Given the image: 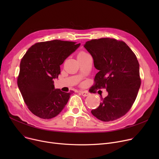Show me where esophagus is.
Segmentation results:
<instances>
[{
	"mask_svg": "<svg viewBox=\"0 0 159 159\" xmlns=\"http://www.w3.org/2000/svg\"><path fill=\"white\" fill-rule=\"evenodd\" d=\"M80 93L82 94V96H84V97H87V96H88L89 94V93L88 92V91H80Z\"/></svg>",
	"mask_w": 159,
	"mask_h": 159,
	"instance_id": "34e87169",
	"label": "esophagus"
}]
</instances>
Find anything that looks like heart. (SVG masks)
Here are the masks:
<instances>
[{
  "label": "heart",
  "mask_w": 159,
  "mask_h": 159,
  "mask_svg": "<svg viewBox=\"0 0 159 159\" xmlns=\"http://www.w3.org/2000/svg\"><path fill=\"white\" fill-rule=\"evenodd\" d=\"M86 54H87V53H86L85 52H80L79 54H78V56H79V55H86Z\"/></svg>",
  "instance_id": "b5f03b06"
}]
</instances>
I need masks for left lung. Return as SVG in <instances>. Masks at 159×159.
Returning a JSON list of instances; mask_svg holds the SVG:
<instances>
[{
    "label": "left lung",
    "mask_w": 159,
    "mask_h": 159,
    "mask_svg": "<svg viewBox=\"0 0 159 159\" xmlns=\"http://www.w3.org/2000/svg\"><path fill=\"white\" fill-rule=\"evenodd\" d=\"M84 46L98 70L93 88L108 93L105 98L101 95V103L91 112L104 122L118 119L130 110L140 87L137 57L126 43L113 39L91 40Z\"/></svg>",
    "instance_id": "8db88e82"
}]
</instances>
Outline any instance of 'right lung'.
<instances>
[{
	"instance_id": "1",
	"label": "right lung",
	"mask_w": 159,
	"mask_h": 159,
	"mask_svg": "<svg viewBox=\"0 0 159 159\" xmlns=\"http://www.w3.org/2000/svg\"><path fill=\"white\" fill-rule=\"evenodd\" d=\"M80 45L60 40L38 43L22 58L17 84L25 103L35 115L53 118L68 103L71 91L55 89L53 80L61 73L60 66Z\"/></svg>"
}]
</instances>
